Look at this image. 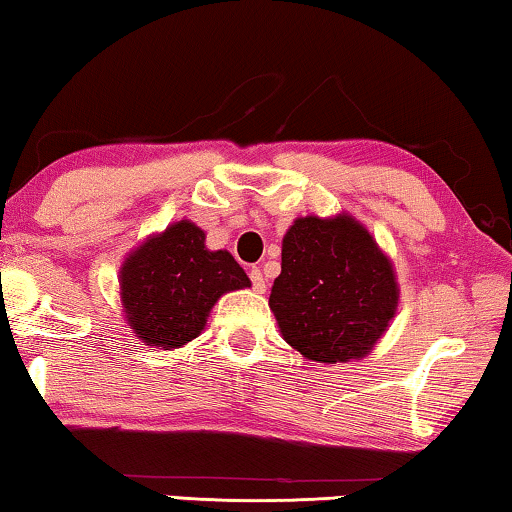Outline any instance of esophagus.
<instances>
[{
	"label": "esophagus",
	"mask_w": 512,
	"mask_h": 512,
	"mask_svg": "<svg viewBox=\"0 0 512 512\" xmlns=\"http://www.w3.org/2000/svg\"><path fill=\"white\" fill-rule=\"evenodd\" d=\"M249 277H251V284H254V289H256L258 293H265V291H268V282H265V277H263L261 268H251Z\"/></svg>",
	"instance_id": "1"
}]
</instances>
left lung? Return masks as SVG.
<instances>
[{"instance_id": "1", "label": "left lung", "mask_w": 512, "mask_h": 512, "mask_svg": "<svg viewBox=\"0 0 512 512\" xmlns=\"http://www.w3.org/2000/svg\"><path fill=\"white\" fill-rule=\"evenodd\" d=\"M396 270L352 214L298 216L282 240L270 291L279 333L317 363L363 359L398 310Z\"/></svg>"}]
</instances>
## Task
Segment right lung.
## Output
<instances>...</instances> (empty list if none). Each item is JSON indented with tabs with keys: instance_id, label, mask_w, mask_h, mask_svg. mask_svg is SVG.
<instances>
[{
	"instance_id": "1",
	"label": "right lung",
	"mask_w": 512,
	"mask_h": 512,
	"mask_svg": "<svg viewBox=\"0 0 512 512\" xmlns=\"http://www.w3.org/2000/svg\"><path fill=\"white\" fill-rule=\"evenodd\" d=\"M205 230L174 221L139 242L118 272L125 324L144 345L179 349L205 331L216 300L251 286L226 249L212 251Z\"/></svg>"
}]
</instances>
